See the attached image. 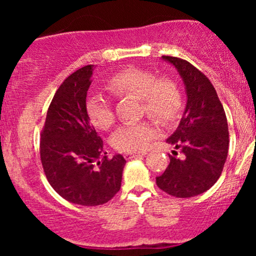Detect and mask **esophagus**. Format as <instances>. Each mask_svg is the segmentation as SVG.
I'll list each match as a JSON object with an SVG mask.
<instances>
[{
	"mask_svg": "<svg viewBox=\"0 0 256 256\" xmlns=\"http://www.w3.org/2000/svg\"><path fill=\"white\" fill-rule=\"evenodd\" d=\"M146 152H125V158H138V156H143L146 155Z\"/></svg>",
	"mask_w": 256,
	"mask_h": 256,
	"instance_id": "esophagus-1",
	"label": "esophagus"
}]
</instances>
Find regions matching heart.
Here are the masks:
<instances>
[{
  "label": "heart",
  "instance_id": "b5f03b06",
  "mask_svg": "<svg viewBox=\"0 0 256 256\" xmlns=\"http://www.w3.org/2000/svg\"><path fill=\"white\" fill-rule=\"evenodd\" d=\"M110 92L116 96L132 95L140 98L143 113L160 124H168L177 118L182 108V92L174 80L158 79L156 74L144 70L130 68L114 74L107 83ZM88 118L91 124L107 130L114 122V112L110 98L102 94H91L86 98ZM156 136L150 122H128L116 128L112 134L110 143L116 150H142Z\"/></svg>",
  "mask_w": 256,
  "mask_h": 256
}]
</instances>
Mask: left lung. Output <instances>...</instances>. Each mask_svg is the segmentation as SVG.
<instances>
[{
  "label": "left lung",
  "instance_id": "8db88e82",
  "mask_svg": "<svg viewBox=\"0 0 256 256\" xmlns=\"http://www.w3.org/2000/svg\"><path fill=\"white\" fill-rule=\"evenodd\" d=\"M161 58L180 76L186 104L177 130L166 140L180 149L183 158L170 155V165L156 177V184L174 198H192L210 189L222 174L228 152V120L216 89L204 73L183 58Z\"/></svg>",
  "mask_w": 256,
  "mask_h": 256
}]
</instances>
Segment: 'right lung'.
<instances>
[{
  "label": "right lung",
  "mask_w": 256,
  "mask_h": 256,
  "mask_svg": "<svg viewBox=\"0 0 256 256\" xmlns=\"http://www.w3.org/2000/svg\"><path fill=\"white\" fill-rule=\"evenodd\" d=\"M94 68L88 64L64 79L52 100L40 134L46 179L61 198L80 206L110 201L120 190L126 164L120 154L98 160L104 142L85 108Z\"/></svg>",
  "instance_id": "right-lung-1"
}]
</instances>
